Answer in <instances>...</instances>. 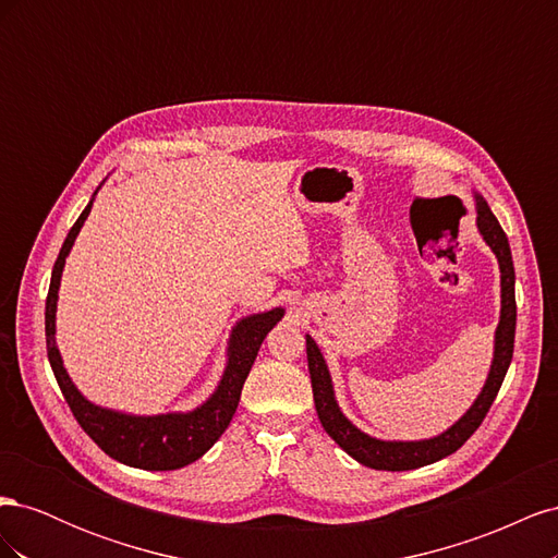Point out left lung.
<instances>
[{"mask_svg": "<svg viewBox=\"0 0 558 558\" xmlns=\"http://www.w3.org/2000/svg\"><path fill=\"white\" fill-rule=\"evenodd\" d=\"M475 207H477V230L484 242L492 246L498 258L500 267V320L496 328V342H494V361L488 369L486 384L472 408L456 421L451 428L440 433L430 440H416V442H400V440H377L369 437L361 428H356L351 421L342 414L340 404L335 400L332 379L328 373V365L324 361V353L307 335V363H310V377H312V391L316 414L320 418V426L340 445L351 459L359 463L375 468V470H414L424 468L445 459L465 445L468 437L480 428L488 408H492L500 384L508 375V367L512 363L514 351V328H517V302H514V265H512V251L508 234L502 232L498 218L488 209L486 199L475 193Z\"/></svg>", "mask_w": 558, "mask_h": 558, "instance_id": "left-lung-1", "label": "left lung"}]
</instances>
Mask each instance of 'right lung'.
I'll list each match as a JSON object with an SVG mask.
<instances>
[{
  "label": "right lung",
  "mask_w": 558,
  "mask_h": 558,
  "mask_svg": "<svg viewBox=\"0 0 558 558\" xmlns=\"http://www.w3.org/2000/svg\"><path fill=\"white\" fill-rule=\"evenodd\" d=\"M93 209V199L83 209L78 221L72 226L70 234L60 248V256L53 265L50 275V289L46 298V349L48 361L53 367L60 391L70 404L72 414L76 416L78 426L90 435V440L109 453L118 463L142 470H177L197 461L205 456L223 430L230 426V421L238 410L242 396V386L248 377V369L258 356V349L267 332L272 330L283 310L275 307L263 314H251L238 320L232 328L228 342V363L223 377L218 381L216 391L207 402H202L193 412H170L156 416H137L99 408L88 398H83L74 381L66 375L62 365V356L56 344V310H58V291L64 260L70 256L78 230L86 223V218Z\"/></svg>",
  "instance_id": "right-lung-1"
}]
</instances>
